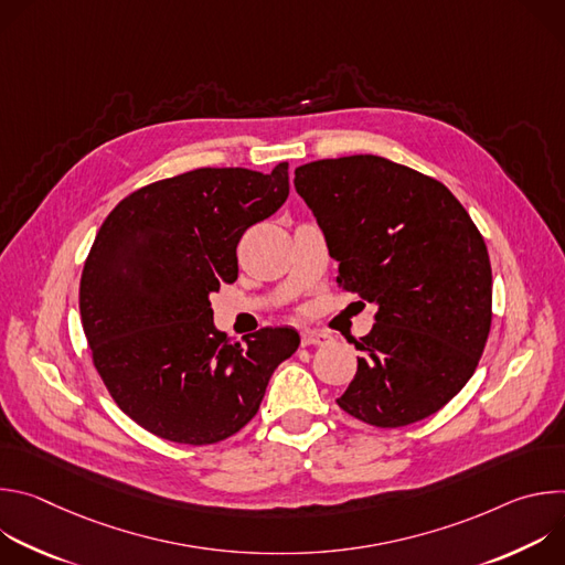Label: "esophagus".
<instances>
[{
    "mask_svg": "<svg viewBox=\"0 0 565 565\" xmlns=\"http://www.w3.org/2000/svg\"><path fill=\"white\" fill-rule=\"evenodd\" d=\"M299 335H301V347H321L331 340L329 333L315 331V329H303Z\"/></svg>",
    "mask_w": 565,
    "mask_h": 565,
    "instance_id": "obj_1",
    "label": "esophagus"
}]
</instances>
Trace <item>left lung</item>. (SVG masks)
Listing matches in <instances>:
<instances>
[{"instance_id": "1", "label": "left lung", "mask_w": 565, "mask_h": 565, "mask_svg": "<svg viewBox=\"0 0 565 565\" xmlns=\"http://www.w3.org/2000/svg\"><path fill=\"white\" fill-rule=\"evenodd\" d=\"M295 190L340 262L338 286L377 306L338 405L380 429L429 418L488 344L492 266L482 234L440 181L382 156L306 163Z\"/></svg>"}]
</instances>
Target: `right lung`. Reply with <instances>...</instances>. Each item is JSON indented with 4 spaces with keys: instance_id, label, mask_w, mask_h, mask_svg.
<instances>
[{
    "instance_id": "obj_1",
    "label": "right lung",
    "mask_w": 565,
    "mask_h": 565,
    "mask_svg": "<svg viewBox=\"0 0 565 565\" xmlns=\"http://www.w3.org/2000/svg\"><path fill=\"white\" fill-rule=\"evenodd\" d=\"M288 190V163L270 174L201 168L131 192L100 225L79 317L109 395L149 434L194 447L234 436L297 351L292 329L230 342L210 306V292L236 281L241 236Z\"/></svg>"
}]
</instances>
